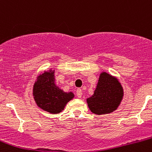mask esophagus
Returning a JSON list of instances; mask_svg holds the SVG:
<instances>
[{"mask_svg": "<svg viewBox=\"0 0 152 152\" xmlns=\"http://www.w3.org/2000/svg\"><path fill=\"white\" fill-rule=\"evenodd\" d=\"M76 95H77L78 98H81L82 96V90L81 88H78V89L76 90Z\"/></svg>", "mask_w": 152, "mask_h": 152, "instance_id": "obj_1", "label": "esophagus"}]
</instances>
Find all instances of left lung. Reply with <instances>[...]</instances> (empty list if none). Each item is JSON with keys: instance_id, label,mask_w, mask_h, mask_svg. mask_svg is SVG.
I'll use <instances>...</instances> for the list:
<instances>
[{"instance_id": "left-lung-1", "label": "left lung", "mask_w": 152, "mask_h": 152, "mask_svg": "<svg viewBox=\"0 0 152 152\" xmlns=\"http://www.w3.org/2000/svg\"><path fill=\"white\" fill-rule=\"evenodd\" d=\"M123 96V88L117 78L102 72L94 95L86 101L92 113L98 115L106 114L117 109Z\"/></svg>"}]
</instances>
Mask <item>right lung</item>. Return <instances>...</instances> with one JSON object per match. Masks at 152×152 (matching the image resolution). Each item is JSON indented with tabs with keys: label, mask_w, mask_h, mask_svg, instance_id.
Wrapping results in <instances>:
<instances>
[{
	"label": "right lung",
	"mask_w": 152,
	"mask_h": 152,
	"mask_svg": "<svg viewBox=\"0 0 152 152\" xmlns=\"http://www.w3.org/2000/svg\"><path fill=\"white\" fill-rule=\"evenodd\" d=\"M33 95L38 107L50 114L60 113L74 97L72 92H64L55 84L54 70L51 69L38 76Z\"/></svg>",
	"instance_id": "add662e5"
}]
</instances>
